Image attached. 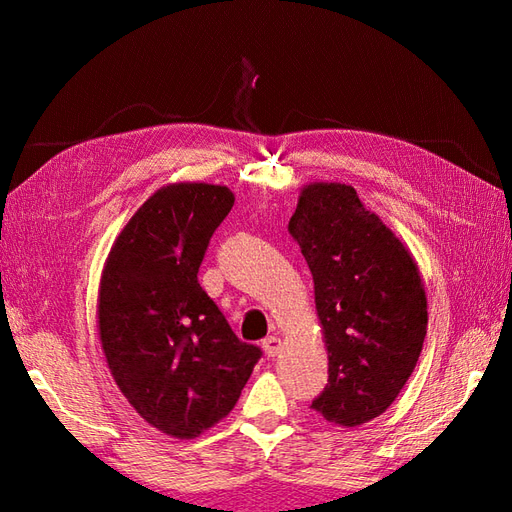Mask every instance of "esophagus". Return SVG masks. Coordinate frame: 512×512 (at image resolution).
Returning a JSON list of instances; mask_svg holds the SVG:
<instances>
[{"label":"esophagus","instance_id":"esophagus-1","mask_svg":"<svg viewBox=\"0 0 512 512\" xmlns=\"http://www.w3.org/2000/svg\"><path fill=\"white\" fill-rule=\"evenodd\" d=\"M262 347H264L266 356L273 358V356H277L281 352V339H279V336H268V339L262 341Z\"/></svg>","mask_w":512,"mask_h":512}]
</instances>
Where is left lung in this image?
<instances>
[{
  "label": "left lung",
  "mask_w": 512,
  "mask_h": 512,
  "mask_svg": "<svg viewBox=\"0 0 512 512\" xmlns=\"http://www.w3.org/2000/svg\"><path fill=\"white\" fill-rule=\"evenodd\" d=\"M288 228L312 273L328 350V385L312 409L358 427L391 407L418 363L427 336L418 264L343 182L303 184Z\"/></svg>",
  "instance_id": "8db88e82"
}]
</instances>
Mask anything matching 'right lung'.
Masks as SVG:
<instances>
[{
  "mask_svg": "<svg viewBox=\"0 0 512 512\" xmlns=\"http://www.w3.org/2000/svg\"><path fill=\"white\" fill-rule=\"evenodd\" d=\"M233 204L224 184L160 187L103 264L96 323L105 363L138 416L178 440L226 418L262 356L198 284L209 239Z\"/></svg>",
  "mask_w": 512,
  "mask_h": 512,
  "instance_id": "add662e5",
  "label": "right lung"
}]
</instances>
